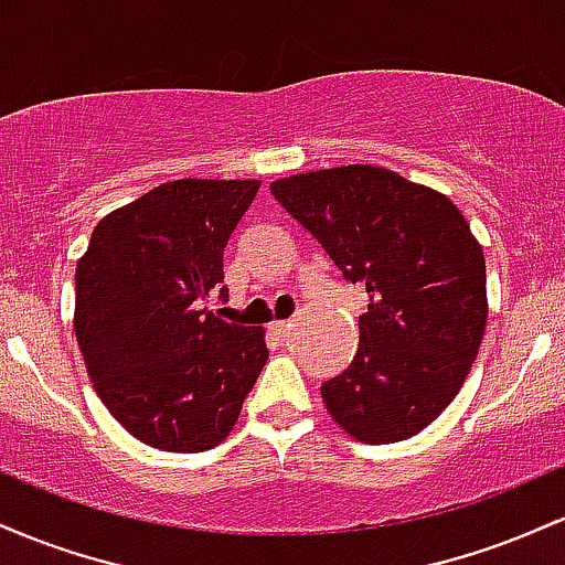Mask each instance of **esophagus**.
<instances>
[{"mask_svg": "<svg viewBox=\"0 0 565 565\" xmlns=\"http://www.w3.org/2000/svg\"><path fill=\"white\" fill-rule=\"evenodd\" d=\"M274 334L276 337H287L289 334V329H291V321H274Z\"/></svg>", "mask_w": 565, "mask_h": 565, "instance_id": "obj_1", "label": "esophagus"}]
</instances>
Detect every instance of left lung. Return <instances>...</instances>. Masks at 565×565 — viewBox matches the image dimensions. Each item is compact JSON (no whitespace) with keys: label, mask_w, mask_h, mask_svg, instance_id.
Returning <instances> with one entry per match:
<instances>
[{"label":"left lung","mask_w":565,"mask_h":565,"mask_svg":"<svg viewBox=\"0 0 565 565\" xmlns=\"http://www.w3.org/2000/svg\"><path fill=\"white\" fill-rule=\"evenodd\" d=\"M270 193L369 295L359 350L321 385L364 444L417 436L451 404L486 329V260L444 193L372 164L295 174Z\"/></svg>","instance_id":"obj_1"}]
</instances>
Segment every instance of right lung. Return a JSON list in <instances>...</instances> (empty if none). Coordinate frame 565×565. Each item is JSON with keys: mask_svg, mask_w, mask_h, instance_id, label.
Instances as JSON below:
<instances>
[{"mask_svg": "<svg viewBox=\"0 0 565 565\" xmlns=\"http://www.w3.org/2000/svg\"><path fill=\"white\" fill-rule=\"evenodd\" d=\"M257 180H172L95 225L76 265V342L100 401L129 436L204 451L236 425L260 377L263 329L199 308ZM228 289L220 287V297Z\"/></svg>", "mask_w": 565, "mask_h": 565, "instance_id": "right-lung-1", "label": "right lung"}]
</instances>
